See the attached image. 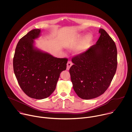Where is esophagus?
Masks as SVG:
<instances>
[{"mask_svg":"<svg viewBox=\"0 0 132 132\" xmlns=\"http://www.w3.org/2000/svg\"><path fill=\"white\" fill-rule=\"evenodd\" d=\"M72 62L71 61H68L67 64V70H69L70 67L72 66Z\"/></svg>","mask_w":132,"mask_h":132,"instance_id":"obj_1","label":"esophagus"}]
</instances>
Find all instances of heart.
Returning <instances> with one entry per match:
<instances>
[{"label":"heart","instance_id":"1","mask_svg":"<svg viewBox=\"0 0 132 132\" xmlns=\"http://www.w3.org/2000/svg\"><path fill=\"white\" fill-rule=\"evenodd\" d=\"M93 39V35L90 33L84 37V35H79L69 43L68 47L71 49L76 48V53L77 54L84 53L89 48Z\"/></svg>","mask_w":132,"mask_h":132}]
</instances>
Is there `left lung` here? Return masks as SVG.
Returning a JSON list of instances; mask_svg holds the SVG:
<instances>
[{"label": "left lung", "instance_id": "obj_1", "mask_svg": "<svg viewBox=\"0 0 132 132\" xmlns=\"http://www.w3.org/2000/svg\"><path fill=\"white\" fill-rule=\"evenodd\" d=\"M99 33L96 44L72 59L71 80L74 91L82 99L95 98L104 93L117 68L115 42L104 30L100 29Z\"/></svg>", "mask_w": 132, "mask_h": 132}]
</instances>
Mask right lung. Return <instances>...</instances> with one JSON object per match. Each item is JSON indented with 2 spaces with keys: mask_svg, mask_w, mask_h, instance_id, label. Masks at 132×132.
I'll list each match as a JSON object with an SVG mask.
<instances>
[{
  "mask_svg": "<svg viewBox=\"0 0 132 132\" xmlns=\"http://www.w3.org/2000/svg\"><path fill=\"white\" fill-rule=\"evenodd\" d=\"M40 33V29H34L22 37L16 45L13 60L14 72L21 89L29 97L40 100L54 92L68 61L34 47V40Z\"/></svg>",
  "mask_w": 132,
  "mask_h": 132,
  "instance_id": "right-lung-1",
  "label": "right lung"
}]
</instances>
